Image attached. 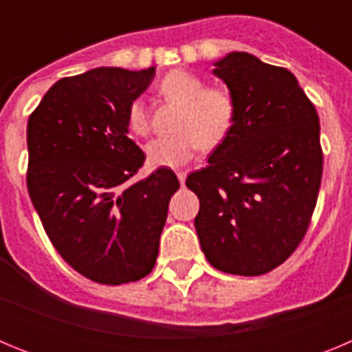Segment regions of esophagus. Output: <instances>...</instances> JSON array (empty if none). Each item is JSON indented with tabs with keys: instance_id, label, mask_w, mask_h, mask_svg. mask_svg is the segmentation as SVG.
I'll list each match as a JSON object with an SVG mask.
<instances>
[{
	"instance_id": "1",
	"label": "esophagus",
	"mask_w": 352,
	"mask_h": 352,
	"mask_svg": "<svg viewBox=\"0 0 352 352\" xmlns=\"http://www.w3.org/2000/svg\"><path fill=\"white\" fill-rule=\"evenodd\" d=\"M176 176H178L179 183H182V185H185V179H186V170H178V173H176Z\"/></svg>"
}]
</instances>
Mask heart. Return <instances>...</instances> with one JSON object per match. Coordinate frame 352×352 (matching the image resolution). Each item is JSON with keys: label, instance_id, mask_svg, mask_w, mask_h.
<instances>
[{"label": "heart", "instance_id": "b5f03b06", "mask_svg": "<svg viewBox=\"0 0 352 352\" xmlns=\"http://www.w3.org/2000/svg\"><path fill=\"white\" fill-rule=\"evenodd\" d=\"M160 93L167 100L182 105L174 135H164L146 144V157L155 167L185 166L197 148L213 149L222 144L234 123V98L227 89L204 88V82L194 74L183 70L169 72L160 80ZM129 129L138 135H146L149 118L142 100H133L126 111Z\"/></svg>", "mask_w": 352, "mask_h": 352}]
</instances>
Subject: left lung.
I'll list each match as a JSON object with an SVG mask.
<instances>
[{"instance_id":"left-lung-1","label":"left lung","mask_w":352,"mask_h":352,"mask_svg":"<svg viewBox=\"0 0 352 352\" xmlns=\"http://www.w3.org/2000/svg\"><path fill=\"white\" fill-rule=\"evenodd\" d=\"M234 98V123L186 186L213 268L256 276L280 266L303 239L321 186L319 116L294 74L248 52L213 61Z\"/></svg>"}]
</instances>
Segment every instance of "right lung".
<instances>
[{
  "label": "right lung",
  "mask_w": 352,
  "mask_h": 352,
  "mask_svg": "<svg viewBox=\"0 0 352 352\" xmlns=\"http://www.w3.org/2000/svg\"><path fill=\"white\" fill-rule=\"evenodd\" d=\"M153 77L155 67L67 77L28 121L31 203L60 256L98 284L135 282L153 270L179 188L169 167L132 182L144 153L129 138L126 111Z\"/></svg>",
  "instance_id": "obj_1"
}]
</instances>
